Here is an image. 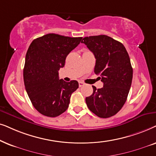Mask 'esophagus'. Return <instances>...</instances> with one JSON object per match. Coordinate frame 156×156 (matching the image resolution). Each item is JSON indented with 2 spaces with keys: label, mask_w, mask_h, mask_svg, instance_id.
Returning <instances> with one entry per match:
<instances>
[{
  "label": "esophagus",
  "mask_w": 156,
  "mask_h": 156,
  "mask_svg": "<svg viewBox=\"0 0 156 156\" xmlns=\"http://www.w3.org/2000/svg\"><path fill=\"white\" fill-rule=\"evenodd\" d=\"M78 85H79V87H82L83 86H84V83L82 82V81H79L78 82Z\"/></svg>",
  "instance_id": "1"
}]
</instances>
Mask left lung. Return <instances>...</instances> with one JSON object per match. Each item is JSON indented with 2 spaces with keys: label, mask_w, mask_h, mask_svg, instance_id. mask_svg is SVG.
Listing matches in <instances>:
<instances>
[{
  "label": "left lung",
  "mask_w": 156,
  "mask_h": 156,
  "mask_svg": "<svg viewBox=\"0 0 156 156\" xmlns=\"http://www.w3.org/2000/svg\"><path fill=\"white\" fill-rule=\"evenodd\" d=\"M81 43L94 54V72L100 75L103 87L86 97L89 110L100 118L115 115L125 104L133 79V68L126 48L105 35L85 37Z\"/></svg>",
  "instance_id": "1"
}]
</instances>
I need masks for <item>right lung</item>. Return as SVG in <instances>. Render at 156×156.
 Listing matches in <instances>:
<instances>
[{
	"instance_id": "obj_1",
	"label": "right lung",
	"mask_w": 156,
	"mask_h": 156,
	"mask_svg": "<svg viewBox=\"0 0 156 156\" xmlns=\"http://www.w3.org/2000/svg\"><path fill=\"white\" fill-rule=\"evenodd\" d=\"M82 37L49 33L32 41L26 55L23 79L31 103L39 113L56 117L68 109L70 95L78 88L77 80L59 79L58 70Z\"/></svg>"
}]
</instances>
